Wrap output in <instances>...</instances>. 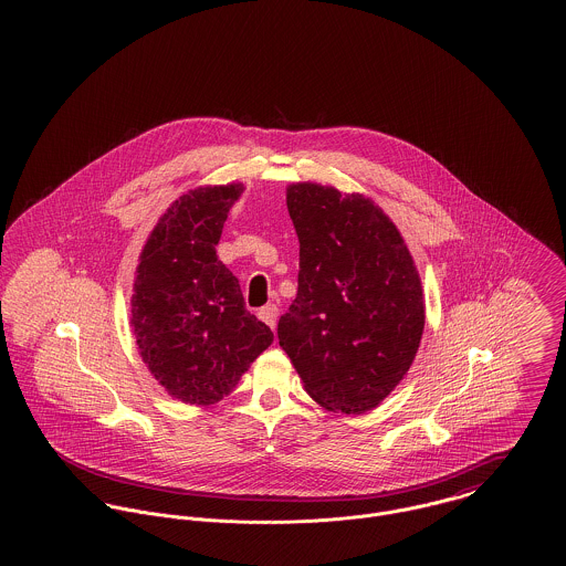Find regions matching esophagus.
<instances>
[{
    "mask_svg": "<svg viewBox=\"0 0 566 566\" xmlns=\"http://www.w3.org/2000/svg\"><path fill=\"white\" fill-rule=\"evenodd\" d=\"M259 318H261L263 323L268 324V326H271V328H275V321H277V305L270 303V305L261 307V310H259Z\"/></svg>",
    "mask_w": 566,
    "mask_h": 566,
    "instance_id": "esophagus-1",
    "label": "esophagus"
}]
</instances>
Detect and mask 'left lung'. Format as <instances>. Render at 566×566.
I'll list each match as a JSON object with an SVG mask.
<instances>
[{
	"label": "left lung",
	"mask_w": 566,
	"mask_h": 566,
	"mask_svg": "<svg viewBox=\"0 0 566 566\" xmlns=\"http://www.w3.org/2000/svg\"><path fill=\"white\" fill-rule=\"evenodd\" d=\"M286 206L298 238V289L277 323L280 346L321 407L371 411L420 348V273L397 224L369 197L295 182Z\"/></svg>",
	"instance_id": "left-lung-1"
}]
</instances>
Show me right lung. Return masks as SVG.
Returning a JSON list of instances; mask_svg holds the SVG:
<instances>
[{"label":"right lung","mask_w":566,"mask_h":566,"mask_svg":"<svg viewBox=\"0 0 566 566\" xmlns=\"http://www.w3.org/2000/svg\"><path fill=\"white\" fill-rule=\"evenodd\" d=\"M242 182L199 187L176 199L142 248L132 295L139 356L167 395L214 405L233 392L273 342L245 310L238 277L216 256Z\"/></svg>","instance_id":"add662e5"}]
</instances>
